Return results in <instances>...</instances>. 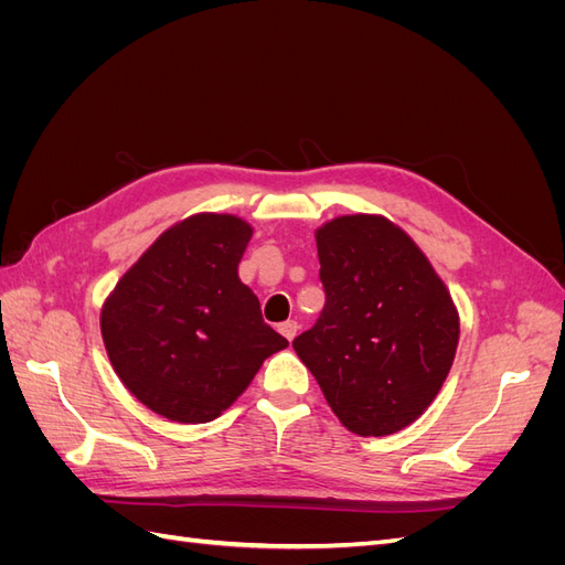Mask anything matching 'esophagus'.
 Listing matches in <instances>:
<instances>
[{"label":"esophagus","instance_id":"esophagus-1","mask_svg":"<svg viewBox=\"0 0 565 565\" xmlns=\"http://www.w3.org/2000/svg\"><path fill=\"white\" fill-rule=\"evenodd\" d=\"M297 330H299V324H297L295 320H285V322H280V328H278V332H280L287 341H292V339L297 337Z\"/></svg>","mask_w":565,"mask_h":565}]
</instances>
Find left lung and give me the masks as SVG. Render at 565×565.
Wrapping results in <instances>:
<instances>
[{
  "label": "left lung",
  "instance_id": "left-lung-1",
  "mask_svg": "<svg viewBox=\"0 0 565 565\" xmlns=\"http://www.w3.org/2000/svg\"><path fill=\"white\" fill-rule=\"evenodd\" d=\"M316 243L324 306L292 347L349 431L396 434L431 405L452 367L450 292L384 216H339Z\"/></svg>",
  "mask_w": 565,
  "mask_h": 565
}]
</instances>
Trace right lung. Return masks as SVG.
<instances>
[{
  "instance_id": "right-lung-1",
  "label": "right lung",
  "mask_w": 565,
  "mask_h": 565,
  "mask_svg": "<svg viewBox=\"0 0 565 565\" xmlns=\"http://www.w3.org/2000/svg\"><path fill=\"white\" fill-rule=\"evenodd\" d=\"M243 218L198 214L164 231L117 282L100 334L122 384L181 424L216 419L268 355L287 347L237 278Z\"/></svg>"
}]
</instances>
